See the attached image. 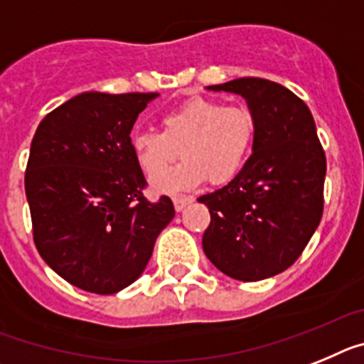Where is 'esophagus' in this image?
Wrapping results in <instances>:
<instances>
[{
  "label": "esophagus",
  "mask_w": 364,
  "mask_h": 364,
  "mask_svg": "<svg viewBox=\"0 0 364 364\" xmlns=\"http://www.w3.org/2000/svg\"><path fill=\"white\" fill-rule=\"evenodd\" d=\"M188 203H192V198H183V196H176V198H173V208H176L178 213H181L183 208Z\"/></svg>",
  "instance_id": "1"
}]
</instances>
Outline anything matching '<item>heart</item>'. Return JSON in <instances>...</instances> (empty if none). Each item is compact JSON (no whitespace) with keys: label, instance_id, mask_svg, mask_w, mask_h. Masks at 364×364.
<instances>
[{"label":"heart","instance_id":"1","mask_svg":"<svg viewBox=\"0 0 364 364\" xmlns=\"http://www.w3.org/2000/svg\"><path fill=\"white\" fill-rule=\"evenodd\" d=\"M255 139L257 121L249 107L192 97L161 117V132H135L129 146L144 176L158 178L154 191L178 194L205 179L213 185L232 181L247 163ZM179 149L186 161L165 174Z\"/></svg>","mask_w":364,"mask_h":364}]
</instances>
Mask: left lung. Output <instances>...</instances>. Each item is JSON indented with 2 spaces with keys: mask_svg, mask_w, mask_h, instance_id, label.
I'll return each instance as SVG.
<instances>
[{
  "mask_svg": "<svg viewBox=\"0 0 364 364\" xmlns=\"http://www.w3.org/2000/svg\"><path fill=\"white\" fill-rule=\"evenodd\" d=\"M242 95L257 121V139L242 172L198 198L208 207L207 258L227 277L257 282L295 264L321 223L326 156L309 107L265 78L208 86Z\"/></svg>",
  "mask_w": 364,
  "mask_h": 364,
  "instance_id": "left-lung-1",
  "label": "left lung"
}]
</instances>
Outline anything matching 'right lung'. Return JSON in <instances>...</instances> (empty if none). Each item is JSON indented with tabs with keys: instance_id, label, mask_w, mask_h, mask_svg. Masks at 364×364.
<instances>
[{
	"instance_id": "obj_1",
	"label": "right lung",
	"mask_w": 364,
	"mask_h": 364,
	"mask_svg": "<svg viewBox=\"0 0 364 364\" xmlns=\"http://www.w3.org/2000/svg\"><path fill=\"white\" fill-rule=\"evenodd\" d=\"M156 97L80 93L47 113L31 143L25 194L34 245L84 291L113 295L135 282L176 214L166 196L144 198L129 146L139 113Z\"/></svg>"
}]
</instances>
